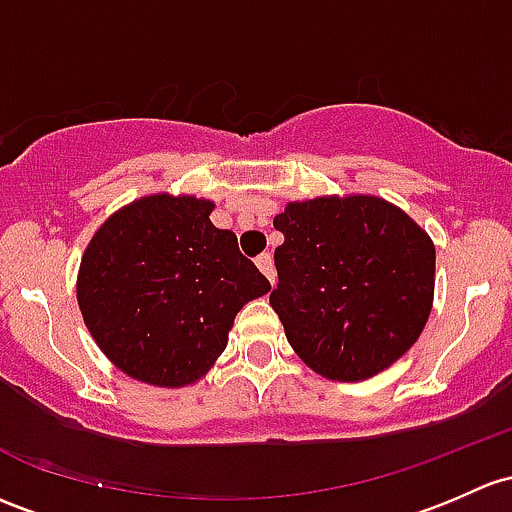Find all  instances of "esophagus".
I'll use <instances>...</instances> for the list:
<instances>
[{
    "label": "esophagus",
    "mask_w": 512,
    "mask_h": 512,
    "mask_svg": "<svg viewBox=\"0 0 512 512\" xmlns=\"http://www.w3.org/2000/svg\"><path fill=\"white\" fill-rule=\"evenodd\" d=\"M255 262H257V267H260V272L270 279V284H274V262H272L270 252H262Z\"/></svg>",
    "instance_id": "esophagus-1"
}]
</instances>
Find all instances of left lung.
Returning a JSON list of instances; mask_svg holds the SVG:
<instances>
[{"mask_svg": "<svg viewBox=\"0 0 512 512\" xmlns=\"http://www.w3.org/2000/svg\"><path fill=\"white\" fill-rule=\"evenodd\" d=\"M279 284L270 294L294 353L328 380L383 373L424 331L434 304V242L378 196H319L274 218Z\"/></svg>", "mask_w": 512, "mask_h": 512, "instance_id": "left-lung-1", "label": "left lung"}]
</instances>
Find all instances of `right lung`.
Returning a JSON list of instances; mask_svg holds the SVG:
<instances>
[{"label":"right lung","mask_w":512,"mask_h":512,"mask_svg":"<svg viewBox=\"0 0 512 512\" xmlns=\"http://www.w3.org/2000/svg\"><path fill=\"white\" fill-rule=\"evenodd\" d=\"M215 203L154 193L127 203L95 230L78 270V306L115 368L139 383H198L228 346L235 316L270 292L211 223Z\"/></svg>","instance_id":"1"}]
</instances>
